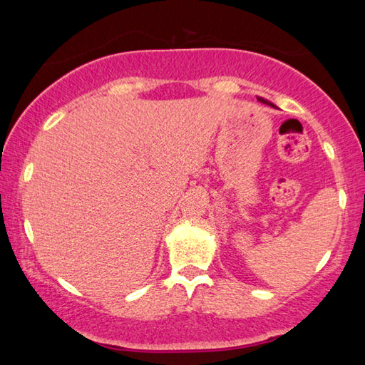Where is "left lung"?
<instances>
[{
	"mask_svg": "<svg viewBox=\"0 0 365 365\" xmlns=\"http://www.w3.org/2000/svg\"><path fill=\"white\" fill-rule=\"evenodd\" d=\"M257 100H259V102H262V103H267V105H269V106L277 108L276 105H273V103H271V102H268V100H265V98H260V97H257Z\"/></svg>",
	"mask_w": 365,
	"mask_h": 365,
	"instance_id": "8db88e82",
	"label": "left lung"
}]
</instances>
